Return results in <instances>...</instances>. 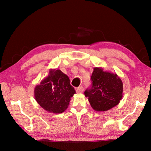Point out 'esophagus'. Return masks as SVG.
<instances>
[{
  "mask_svg": "<svg viewBox=\"0 0 151 151\" xmlns=\"http://www.w3.org/2000/svg\"><path fill=\"white\" fill-rule=\"evenodd\" d=\"M83 90H84V88L82 86L76 88V92L77 93H82Z\"/></svg>",
  "mask_w": 151,
  "mask_h": 151,
  "instance_id": "1",
  "label": "esophagus"
}]
</instances>
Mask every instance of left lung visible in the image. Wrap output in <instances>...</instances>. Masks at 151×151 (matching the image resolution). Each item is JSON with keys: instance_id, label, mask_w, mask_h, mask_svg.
Returning <instances> with one entry per match:
<instances>
[{"instance_id": "obj_1", "label": "left lung", "mask_w": 151, "mask_h": 151, "mask_svg": "<svg viewBox=\"0 0 151 151\" xmlns=\"http://www.w3.org/2000/svg\"><path fill=\"white\" fill-rule=\"evenodd\" d=\"M91 79L92 86L84 91V96L95 111H108L119 104L123 97V83L116 73L95 67Z\"/></svg>"}]
</instances>
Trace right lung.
Here are the masks:
<instances>
[{
    "instance_id": "obj_1",
    "label": "right lung",
    "mask_w": 151,
    "mask_h": 151,
    "mask_svg": "<svg viewBox=\"0 0 151 151\" xmlns=\"http://www.w3.org/2000/svg\"><path fill=\"white\" fill-rule=\"evenodd\" d=\"M75 93L68 77L56 68L50 69L49 75L34 90L35 99L40 106L48 112L56 114L67 109Z\"/></svg>"
}]
</instances>
